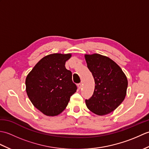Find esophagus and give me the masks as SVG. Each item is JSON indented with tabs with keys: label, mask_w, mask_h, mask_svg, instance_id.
<instances>
[{
	"label": "esophagus",
	"mask_w": 149,
	"mask_h": 149,
	"mask_svg": "<svg viewBox=\"0 0 149 149\" xmlns=\"http://www.w3.org/2000/svg\"><path fill=\"white\" fill-rule=\"evenodd\" d=\"M77 87H78L79 89H81V88H82V83H79L77 84Z\"/></svg>",
	"instance_id": "esophagus-1"
}]
</instances>
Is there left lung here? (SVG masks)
<instances>
[{
  "label": "left lung",
  "mask_w": 149,
  "mask_h": 149,
  "mask_svg": "<svg viewBox=\"0 0 149 149\" xmlns=\"http://www.w3.org/2000/svg\"><path fill=\"white\" fill-rule=\"evenodd\" d=\"M84 56L95 84L93 95L85 100L86 105L96 115H107L124 100L127 79L121 68L108 57L99 54Z\"/></svg>",
  "instance_id": "left-lung-1"
}]
</instances>
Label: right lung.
I'll return each mask as SVG.
<instances>
[{"label":"right lung","instance_id":"obj_1","mask_svg":"<svg viewBox=\"0 0 149 149\" xmlns=\"http://www.w3.org/2000/svg\"><path fill=\"white\" fill-rule=\"evenodd\" d=\"M70 54H52L43 58L26 79V92L34 106L47 116L62 113L77 90L71 71L65 68Z\"/></svg>","mask_w":149,"mask_h":149}]
</instances>
